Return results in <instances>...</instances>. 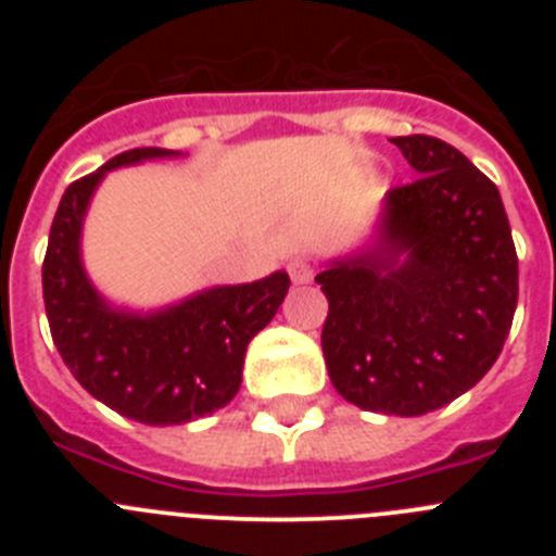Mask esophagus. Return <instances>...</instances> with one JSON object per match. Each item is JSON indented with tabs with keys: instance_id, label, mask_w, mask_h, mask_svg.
<instances>
[{
	"instance_id": "obj_1",
	"label": "esophagus",
	"mask_w": 556,
	"mask_h": 556,
	"mask_svg": "<svg viewBox=\"0 0 556 556\" xmlns=\"http://www.w3.org/2000/svg\"><path fill=\"white\" fill-rule=\"evenodd\" d=\"M289 278H292V283H312L314 281V267L312 262H306V258H292L289 262Z\"/></svg>"
}]
</instances>
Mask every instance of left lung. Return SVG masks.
Here are the masks:
<instances>
[{"label":"left lung","mask_w":556,"mask_h":556,"mask_svg":"<svg viewBox=\"0 0 556 556\" xmlns=\"http://www.w3.org/2000/svg\"><path fill=\"white\" fill-rule=\"evenodd\" d=\"M392 144L417 178L387 194L384 248L314 281L328 298L323 353L339 395L417 417L495 365L518 306V253L498 189L456 147L424 132Z\"/></svg>","instance_id":"8db88e82"}]
</instances>
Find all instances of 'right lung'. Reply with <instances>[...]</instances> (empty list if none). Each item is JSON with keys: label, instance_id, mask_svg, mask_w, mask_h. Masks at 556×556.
<instances>
[{"label": "right lung", "instance_id": "add662e5", "mask_svg": "<svg viewBox=\"0 0 556 556\" xmlns=\"http://www.w3.org/2000/svg\"><path fill=\"white\" fill-rule=\"evenodd\" d=\"M175 155L161 147L119 152L63 191L43 255V306L58 353L86 392L147 426H180L223 409L242 384L248 342L275 317L289 275L214 287L159 314L108 306L80 262L88 200L108 169Z\"/></svg>", "mask_w": 556, "mask_h": 556}]
</instances>
